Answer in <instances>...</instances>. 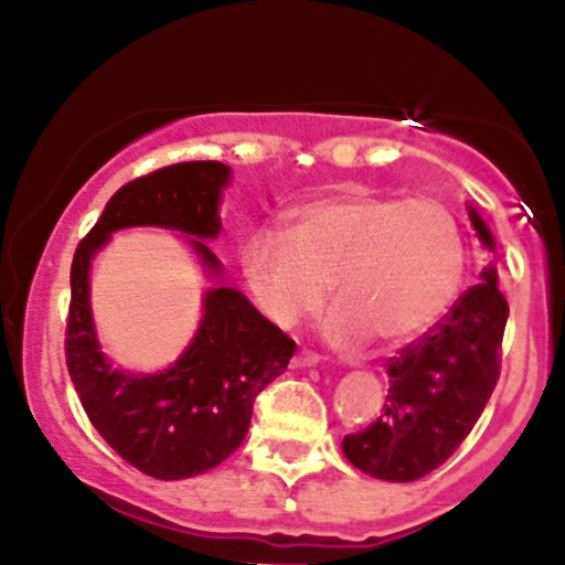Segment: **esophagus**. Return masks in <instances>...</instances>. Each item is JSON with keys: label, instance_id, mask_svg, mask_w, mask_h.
Listing matches in <instances>:
<instances>
[{"label": "esophagus", "instance_id": "1", "mask_svg": "<svg viewBox=\"0 0 565 565\" xmlns=\"http://www.w3.org/2000/svg\"><path fill=\"white\" fill-rule=\"evenodd\" d=\"M319 361V353H313V350H300V353L295 355V366H316Z\"/></svg>", "mask_w": 565, "mask_h": 565}]
</instances>
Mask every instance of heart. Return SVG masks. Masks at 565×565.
<instances>
[{
	"label": "heart",
	"instance_id": "heart-1",
	"mask_svg": "<svg viewBox=\"0 0 565 565\" xmlns=\"http://www.w3.org/2000/svg\"><path fill=\"white\" fill-rule=\"evenodd\" d=\"M242 274L257 308L289 329L316 316L332 287L329 340L404 345L457 300L468 268L462 228L436 199H398L342 188L305 201L284 231L242 244Z\"/></svg>",
	"mask_w": 565,
	"mask_h": 565
}]
</instances>
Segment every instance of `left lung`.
<instances>
[{
  "label": "left lung",
  "mask_w": 565,
  "mask_h": 565,
  "mask_svg": "<svg viewBox=\"0 0 565 565\" xmlns=\"http://www.w3.org/2000/svg\"><path fill=\"white\" fill-rule=\"evenodd\" d=\"M470 220L483 246L494 249L491 231L472 206ZM508 313L497 268L489 265L481 284L465 291L436 327L387 361L385 414L342 440L350 465L395 483L419 481L440 468L494 393Z\"/></svg>",
  "instance_id": "1"
}]
</instances>
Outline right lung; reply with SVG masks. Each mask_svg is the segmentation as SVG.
<instances>
[{
    "instance_id": "1",
    "label": "right lung",
    "mask_w": 565,
    "mask_h": 565,
    "mask_svg": "<svg viewBox=\"0 0 565 565\" xmlns=\"http://www.w3.org/2000/svg\"><path fill=\"white\" fill-rule=\"evenodd\" d=\"M231 167L183 161L142 174L108 199L71 263L66 366L89 423L125 462L159 481H180L217 468L242 446L252 406L295 355L289 340L238 289L204 295V319L191 345L167 372L129 374L108 364L89 310V263L114 231L159 225L193 236L201 265H223L199 238H215L220 191Z\"/></svg>"
}]
</instances>
